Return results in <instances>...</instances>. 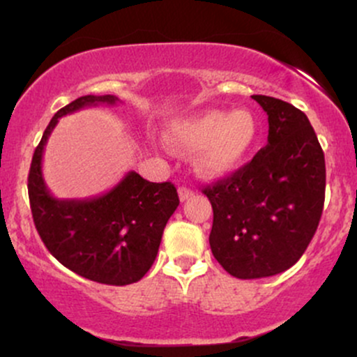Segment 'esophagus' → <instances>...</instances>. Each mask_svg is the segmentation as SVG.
Masks as SVG:
<instances>
[{
  "mask_svg": "<svg viewBox=\"0 0 357 357\" xmlns=\"http://www.w3.org/2000/svg\"><path fill=\"white\" fill-rule=\"evenodd\" d=\"M178 195H179V199H181V202H188V199H190L195 192H192V190H190V188L181 186L178 190Z\"/></svg>",
  "mask_w": 357,
  "mask_h": 357,
  "instance_id": "esophagus-1",
  "label": "esophagus"
}]
</instances>
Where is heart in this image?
Masks as SVG:
<instances>
[{
    "instance_id": "obj_1",
    "label": "heart",
    "mask_w": 357,
    "mask_h": 357,
    "mask_svg": "<svg viewBox=\"0 0 357 357\" xmlns=\"http://www.w3.org/2000/svg\"><path fill=\"white\" fill-rule=\"evenodd\" d=\"M166 139L173 147L198 151L196 166L206 176H223L238 167L255 144L257 122L248 110H203L176 119Z\"/></svg>"
}]
</instances>
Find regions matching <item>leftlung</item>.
Listing matches in <instances>:
<instances>
[{
    "mask_svg": "<svg viewBox=\"0 0 357 357\" xmlns=\"http://www.w3.org/2000/svg\"><path fill=\"white\" fill-rule=\"evenodd\" d=\"M252 99L268 116L267 146L231 176L203 188L213 206V255L243 280L296 264L317 230L326 195V161L305 114L273 97Z\"/></svg>",
    "mask_w": 357,
    "mask_h": 357,
    "instance_id": "1",
    "label": "left lung"
}]
</instances>
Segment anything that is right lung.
<instances>
[{"label": "right lung", "mask_w": 357, "mask_h": 357, "mask_svg": "<svg viewBox=\"0 0 357 357\" xmlns=\"http://www.w3.org/2000/svg\"><path fill=\"white\" fill-rule=\"evenodd\" d=\"M117 102L116 96H84L52 117L31 159L28 196L36 231L63 267L99 284L129 285L153 267L167 220L179 204L174 184L149 183L129 171L104 195L59 199L42 173L45 144L60 117Z\"/></svg>", "instance_id": "obj_1"}]
</instances>
